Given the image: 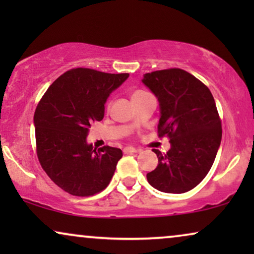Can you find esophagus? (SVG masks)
I'll return each mask as SVG.
<instances>
[{
    "instance_id": "obj_1",
    "label": "esophagus",
    "mask_w": 254,
    "mask_h": 254,
    "mask_svg": "<svg viewBox=\"0 0 254 254\" xmlns=\"http://www.w3.org/2000/svg\"><path fill=\"white\" fill-rule=\"evenodd\" d=\"M138 151L137 149H135L134 147H126L124 149V152L125 154H131V152H136Z\"/></svg>"
}]
</instances>
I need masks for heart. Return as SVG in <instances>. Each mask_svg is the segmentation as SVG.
Instances as JSON below:
<instances>
[{"label":"heart","instance_id":"1","mask_svg":"<svg viewBox=\"0 0 254 254\" xmlns=\"http://www.w3.org/2000/svg\"><path fill=\"white\" fill-rule=\"evenodd\" d=\"M141 93H144V91H142V90H137V91H135V92L133 93V96H131V97L137 96V95H141Z\"/></svg>","mask_w":254,"mask_h":254}]
</instances>
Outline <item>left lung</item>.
<instances>
[{
  "mask_svg": "<svg viewBox=\"0 0 254 254\" xmlns=\"http://www.w3.org/2000/svg\"><path fill=\"white\" fill-rule=\"evenodd\" d=\"M142 82L161 106L158 136L169 137L166 154L154 151L158 165L148 183L165 193H185L202 182L216 157L222 138L221 118L210 90L179 68L156 70Z\"/></svg>",
  "mask_w": 254,
  "mask_h": 254,
  "instance_id": "1",
  "label": "left lung"
}]
</instances>
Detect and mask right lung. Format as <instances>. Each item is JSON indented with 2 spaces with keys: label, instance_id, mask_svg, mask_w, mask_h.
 <instances>
[{
  "label": "right lung",
  "instance_id": "obj_1",
  "mask_svg": "<svg viewBox=\"0 0 254 254\" xmlns=\"http://www.w3.org/2000/svg\"><path fill=\"white\" fill-rule=\"evenodd\" d=\"M129 74L72 68L52 83L34 112L37 156L44 171L61 190L91 196L109 185L123 151L92 148L89 128L104 118L107 97Z\"/></svg>",
  "mask_w": 254,
  "mask_h": 254
}]
</instances>
